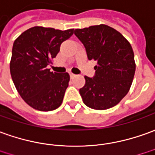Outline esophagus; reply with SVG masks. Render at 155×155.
<instances>
[{
  "label": "esophagus",
  "instance_id": "34e87169",
  "mask_svg": "<svg viewBox=\"0 0 155 155\" xmlns=\"http://www.w3.org/2000/svg\"><path fill=\"white\" fill-rule=\"evenodd\" d=\"M76 77V75L75 74H73V73H70V78H75Z\"/></svg>",
  "mask_w": 155,
  "mask_h": 155
}]
</instances>
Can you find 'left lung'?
<instances>
[{
  "instance_id": "8db88e82",
  "label": "left lung",
  "mask_w": 155,
  "mask_h": 155,
  "mask_svg": "<svg viewBox=\"0 0 155 155\" xmlns=\"http://www.w3.org/2000/svg\"><path fill=\"white\" fill-rule=\"evenodd\" d=\"M75 35L84 44L88 60L97 61L95 76H87L80 95L88 107L104 110L115 106L128 93L136 70L131 44L120 32L100 24L77 28Z\"/></svg>"
}]
</instances>
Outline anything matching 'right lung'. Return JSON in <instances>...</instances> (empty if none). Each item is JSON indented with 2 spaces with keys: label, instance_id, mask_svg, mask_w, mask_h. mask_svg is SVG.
Listing matches in <instances>:
<instances>
[{
  "label": "right lung",
  "instance_id": "add662e5",
  "mask_svg": "<svg viewBox=\"0 0 155 155\" xmlns=\"http://www.w3.org/2000/svg\"><path fill=\"white\" fill-rule=\"evenodd\" d=\"M74 29L59 30L35 26L15 39L10 72L22 99L32 108L50 111L62 103L70 76L48 68L59 53L60 46L73 35Z\"/></svg>",
  "mask_w": 155,
  "mask_h": 155
}]
</instances>
